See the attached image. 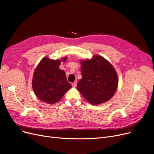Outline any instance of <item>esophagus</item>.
Instances as JSON below:
<instances>
[{
  "instance_id": "34e87169",
  "label": "esophagus",
  "mask_w": 154,
  "mask_h": 154,
  "mask_svg": "<svg viewBox=\"0 0 154 154\" xmlns=\"http://www.w3.org/2000/svg\"><path fill=\"white\" fill-rule=\"evenodd\" d=\"M77 81H75L74 82H73V83L72 84V86H73V88H75L76 85H77Z\"/></svg>"
}]
</instances>
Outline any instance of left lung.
Returning a JSON list of instances; mask_svg holds the SVG:
<instances>
[{
	"mask_svg": "<svg viewBox=\"0 0 154 154\" xmlns=\"http://www.w3.org/2000/svg\"><path fill=\"white\" fill-rule=\"evenodd\" d=\"M82 78L77 88L83 97L93 105H97L109 100L116 91L118 79L113 66L99 55L91 60L81 61Z\"/></svg>",
	"mask_w": 154,
	"mask_h": 154,
	"instance_id": "1",
	"label": "left lung"
}]
</instances>
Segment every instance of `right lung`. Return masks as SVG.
I'll return each mask as SVG.
<instances>
[{
  "label": "right lung",
  "instance_id": "add662e5",
  "mask_svg": "<svg viewBox=\"0 0 154 154\" xmlns=\"http://www.w3.org/2000/svg\"><path fill=\"white\" fill-rule=\"evenodd\" d=\"M66 60V58L62 60L63 62ZM61 61L45 57L35 70L32 81L33 91L39 99L46 103L58 102L72 88L66 79L65 72L59 69Z\"/></svg>",
  "mask_w": 154,
  "mask_h": 154
}]
</instances>
